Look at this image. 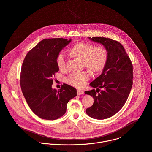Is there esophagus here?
<instances>
[{
	"mask_svg": "<svg viewBox=\"0 0 152 152\" xmlns=\"http://www.w3.org/2000/svg\"><path fill=\"white\" fill-rule=\"evenodd\" d=\"M77 94L79 95H82V94H83L84 93V91L83 90H81V89H77Z\"/></svg>",
	"mask_w": 152,
	"mask_h": 152,
	"instance_id": "34e87169",
	"label": "esophagus"
}]
</instances>
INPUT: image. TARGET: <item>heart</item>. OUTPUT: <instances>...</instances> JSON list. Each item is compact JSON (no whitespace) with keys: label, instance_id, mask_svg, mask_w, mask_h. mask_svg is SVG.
Masks as SVG:
<instances>
[{"label":"heart","instance_id":"b5f03b06","mask_svg":"<svg viewBox=\"0 0 152 152\" xmlns=\"http://www.w3.org/2000/svg\"><path fill=\"white\" fill-rule=\"evenodd\" d=\"M70 53L74 57L82 60L83 66L93 72H98L104 67L108 58L107 50L103 46L94 48L91 44L78 42L70 49ZM58 67L61 70L66 68V56L64 53L58 54L57 58ZM91 74L85 71L71 74L67 79L69 84L76 88L84 86L89 79Z\"/></svg>","mask_w":152,"mask_h":152}]
</instances>
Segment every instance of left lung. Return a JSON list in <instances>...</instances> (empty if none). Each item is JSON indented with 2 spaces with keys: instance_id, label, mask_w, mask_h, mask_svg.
I'll return each mask as SVG.
<instances>
[{
  "instance_id": "8db88e82",
  "label": "left lung",
  "mask_w": 152,
  "mask_h": 152,
  "mask_svg": "<svg viewBox=\"0 0 152 152\" xmlns=\"http://www.w3.org/2000/svg\"><path fill=\"white\" fill-rule=\"evenodd\" d=\"M88 38L103 45L108 58L102 74L89 84L96 90L85 91L94 101L86 113L92 118L105 119L118 113L126 102L133 83L132 64L119 42L103 37Z\"/></svg>"
}]
</instances>
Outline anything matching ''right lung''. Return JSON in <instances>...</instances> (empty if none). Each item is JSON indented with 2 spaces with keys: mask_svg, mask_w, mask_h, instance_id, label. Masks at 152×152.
<instances>
[{
  "mask_svg": "<svg viewBox=\"0 0 152 152\" xmlns=\"http://www.w3.org/2000/svg\"><path fill=\"white\" fill-rule=\"evenodd\" d=\"M72 39H45L26 55L21 67V88L33 112L40 118L56 120L63 116L69 100L77 95L76 89L64 84L53 89V77L59 68L57 58Z\"/></svg>",
  "mask_w": 152,
  "mask_h": 152,
  "instance_id": "1",
  "label": "right lung"
}]
</instances>
